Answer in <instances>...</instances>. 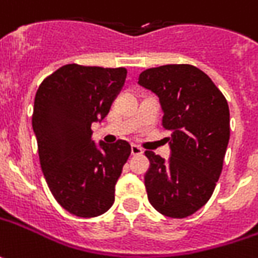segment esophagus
I'll list each match as a JSON object with an SVG mask.
<instances>
[{"instance_id":"34e87169","label":"esophagus","mask_w":258,"mask_h":258,"mask_svg":"<svg viewBox=\"0 0 258 258\" xmlns=\"http://www.w3.org/2000/svg\"><path fill=\"white\" fill-rule=\"evenodd\" d=\"M143 153H144V151H143V148H141V147L136 146V144H133V146H131V154H133V156H141Z\"/></svg>"}]
</instances>
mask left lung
<instances>
[{
  "mask_svg": "<svg viewBox=\"0 0 258 258\" xmlns=\"http://www.w3.org/2000/svg\"><path fill=\"white\" fill-rule=\"evenodd\" d=\"M138 84L160 98L163 127L171 157L146 151L150 168L144 177L151 206L163 216L184 218L210 200L223 170L230 140L226 97L206 73L190 64L148 68Z\"/></svg>",
  "mask_w": 258,
  "mask_h": 258,
  "instance_id": "1",
  "label": "left lung"
}]
</instances>
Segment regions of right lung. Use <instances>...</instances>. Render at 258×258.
I'll return each mask as SVG.
<instances>
[{"instance_id": "add662e5", "label": "right lung", "mask_w": 258, "mask_h": 258, "mask_svg": "<svg viewBox=\"0 0 258 258\" xmlns=\"http://www.w3.org/2000/svg\"><path fill=\"white\" fill-rule=\"evenodd\" d=\"M124 67L67 64L38 87L32 128L42 173L58 204L77 217H97L114 204L115 182L131 147L91 140V124L102 120L124 85Z\"/></svg>"}]
</instances>
